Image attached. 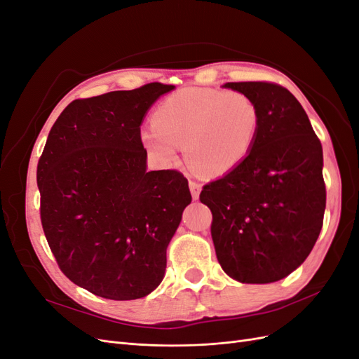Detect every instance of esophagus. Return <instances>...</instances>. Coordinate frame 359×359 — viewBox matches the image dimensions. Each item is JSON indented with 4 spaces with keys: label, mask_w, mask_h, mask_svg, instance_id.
<instances>
[{
    "label": "esophagus",
    "mask_w": 359,
    "mask_h": 359,
    "mask_svg": "<svg viewBox=\"0 0 359 359\" xmlns=\"http://www.w3.org/2000/svg\"><path fill=\"white\" fill-rule=\"evenodd\" d=\"M189 186H190V191H191L193 199H199V194H201V190H202L201 184L196 182V181H190Z\"/></svg>",
    "instance_id": "1"
}]
</instances>
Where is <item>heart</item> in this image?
Returning a JSON list of instances; mask_svg holds the SVG:
<instances>
[{"instance_id": "b5f03b06", "label": "heart", "mask_w": 359, "mask_h": 359, "mask_svg": "<svg viewBox=\"0 0 359 359\" xmlns=\"http://www.w3.org/2000/svg\"><path fill=\"white\" fill-rule=\"evenodd\" d=\"M153 121L140 132V142L157 163L170 165L184 145V157L194 172L223 177L252 154L260 109L243 91L186 88L163 100Z\"/></svg>"}]
</instances>
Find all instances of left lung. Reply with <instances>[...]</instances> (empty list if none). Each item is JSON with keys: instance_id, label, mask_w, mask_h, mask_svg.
Masks as SVG:
<instances>
[{"instance_id": "8db88e82", "label": "left lung", "mask_w": 359, "mask_h": 359, "mask_svg": "<svg viewBox=\"0 0 359 359\" xmlns=\"http://www.w3.org/2000/svg\"><path fill=\"white\" fill-rule=\"evenodd\" d=\"M260 109L256 145L240 166L203 186L211 236L224 273L241 283H273L310 255L323 224L322 145L301 103L271 82H227Z\"/></svg>"}]
</instances>
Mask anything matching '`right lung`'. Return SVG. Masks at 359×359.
I'll use <instances>...</instances> for the list:
<instances>
[{"instance_id": "right-lung-1", "label": "right lung", "mask_w": 359, "mask_h": 359, "mask_svg": "<svg viewBox=\"0 0 359 359\" xmlns=\"http://www.w3.org/2000/svg\"><path fill=\"white\" fill-rule=\"evenodd\" d=\"M173 88L153 82L72 102L39 160L48 244L64 276L97 297L144 298L165 277L191 194L181 172L147 170L140 124Z\"/></svg>"}]
</instances>
